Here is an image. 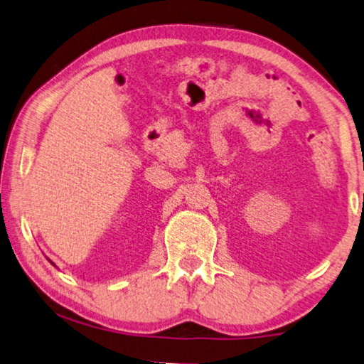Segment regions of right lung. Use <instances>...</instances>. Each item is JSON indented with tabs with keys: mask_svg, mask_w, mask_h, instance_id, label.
<instances>
[{
	"mask_svg": "<svg viewBox=\"0 0 364 364\" xmlns=\"http://www.w3.org/2000/svg\"><path fill=\"white\" fill-rule=\"evenodd\" d=\"M50 264H53V262H50ZM53 265H54V264H53Z\"/></svg>",
	"mask_w": 364,
	"mask_h": 364,
	"instance_id": "1",
	"label": "right lung"
}]
</instances>
